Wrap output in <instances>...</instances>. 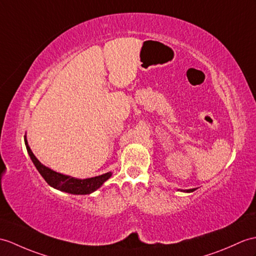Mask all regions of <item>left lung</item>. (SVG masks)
<instances>
[{
    "label": "left lung",
    "instance_id": "1",
    "mask_svg": "<svg viewBox=\"0 0 256 256\" xmlns=\"http://www.w3.org/2000/svg\"><path fill=\"white\" fill-rule=\"evenodd\" d=\"M195 191V188H191V190H186V192H193Z\"/></svg>",
    "mask_w": 256,
    "mask_h": 256
}]
</instances>
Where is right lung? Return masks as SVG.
<instances>
[{
	"instance_id": "1",
	"label": "right lung",
	"mask_w": 256,
	"mask_h": 256,
	"mask_svg": "<svg viewBox=\"0 0 256 256\" xmlns=\"http://www.w3.org/2000/svg\"><path fill=\"white\" fill-rule=\"evenodd\" d=\"M25 144H26V148L29 156H30L34 164L39 171V174L42 176V178L46 180V182L49 184V186H51L52 188H54L56 190H60V191L70 193V194H80V195L90 194L96 191L97 188H99L101 186H102L104 182H106L111 176V172H108V174H101L98 176L80 180V179H75V178L68 176L58 174V172L46 168V166H44L37 158H36V156L34 155L30 150V147L28 146L27 140H25Z\"/></svg>"
}]
</instances>
